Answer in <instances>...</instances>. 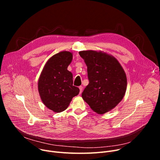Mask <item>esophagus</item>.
I'll list each match as a JSON object with an SVG mask.
<instances>
[{"instance_id": "obj_1", "label": "esophagus", "mask_w": 160, "mask_h": 160, "mask_svg": "<svg viewBox=\"0 0 160 160\" xmlns=\"http://www.w3.org/2000/svg\"><path fill=\"white\" fill-rule=\"evenodd\" d=\"M79 89H80V94H81L82 92V90H83V87L82 86H80Z\"/></svg>"}]
</instances>
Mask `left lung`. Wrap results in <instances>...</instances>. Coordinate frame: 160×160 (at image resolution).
<instances>
[{
  "label": "left lung",
  "instance_id": "1",
  "mask_svg": "<svg viewBox=\"0 0 160 160\" xmlns=\"http://www.w3.org/2000/svg\"><path fill=\"white\" fill-rule=\"evenodd\" d=\"M88 67L89 84L82 98L98 114L110 112L123 98L127 86L126 73L117 59L102 51L79 52Z\"/></svg>",
  "mask_w": 160,
  "mask_h": 160
}]
</instances>
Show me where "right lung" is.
<instances>
[{
    "label": "right lung",
    "instance_id": "add662e5",
    "mask_svg": "<svg viewBox=\"0 0 160 160\" xmlns=\"http://www.w3.org/2000/svg\"><path fill=\"white\" fill-rule=\"evenodd\" d=\"M72 60V53L68 51L54 54L47 62L39 78L38 91L42 102L54 112L65 110L80 92L72 85V74L67 70Z\"/></svg>",
    "mask_w": 160,
    "mask_h": 160
}]
</instances>
